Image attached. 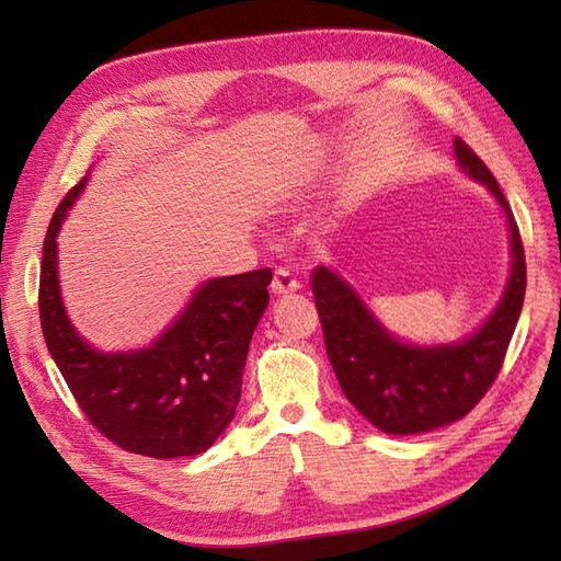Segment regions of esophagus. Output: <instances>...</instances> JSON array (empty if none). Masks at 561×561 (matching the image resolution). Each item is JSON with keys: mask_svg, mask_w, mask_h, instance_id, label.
<instances>
[{"mask_svg": "<svg viewBox=\"0 0 561 561\" xmlns=\"http://www.w3.org/2000/svg\"><path fill=\"white\" fill-rule=\"evenodd\" d=\"M299 287H301L299 279H296L287 267L274 270V277H272V291L274 294H294V291H299Z\"/></svg>", "mask_w": 561, "mask_h": 561, "instance_id": "34e87169", "label": "esophagus"}]
</instances>
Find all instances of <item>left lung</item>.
<instances>
[{"label":"left lung","mask_w":561,"mask_h":561,"mask_svg":"<svg viewBox=\"0 0 561 561\" xmlns=\"http://www.w3.org/2000/svg\"><path fill=\"white\" fill-rule=\"evenodd\" d=\"M453 147L462 171L490 187L504 207L514 253L502 301L470 340L432 350L402 344L376 323L335 272H313L316 308L332 371L344 398L386 434L432 432L468 414L502 371L526 299V250L514 211L478 153L460 137L453 139Z\"/></svg>","instance_id":"left-lung-1"}]
</instances>
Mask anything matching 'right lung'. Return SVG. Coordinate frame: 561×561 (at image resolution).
Masks as SVG:
<instances>
[{
  "mask_svg": "<svg viewBox=\"0 0 561 561\" xmlns=\"http://www.w3.org/2000/svg\"><path fill=\"white\" fill-rule=\"evenodd\" d=\"M83 183L87 178L59 202L43 243L38 308L47 350L81 412L115 446L159 460L205 453L241 400L245 356L270 304L272 270L207 282L149 350H91L59 299L55 241Z\"/></svg>",
  "mask_w": 561,
  "mask_h": 561,
  "instance_id": "1",
  "label": "right lung"
}]
</instances>
